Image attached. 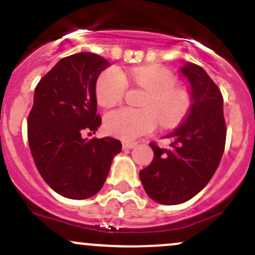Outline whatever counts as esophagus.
Instances as JSON below:
<instances>
[{"label": "esophagus", "instance_id": "1", "mask_svg": "<svg viewBox=\"0 0 255 255\" xmlns=\"http://www.w3.org/2000/svg\"><path fill=\"white\" fill-rule=\"evenodd\" d=\"M135 146V142H123V148L124 149H132Z\"/></svg>", "mask_w": 255, "mask_h": 255}]
</instances>
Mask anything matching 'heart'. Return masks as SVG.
Returning <instances> with one entry per match:
<instances>
[{"label":"heart","mask_w":255,"mask_h":255,"mask_svg":"<svg viewBox=\"0 0 255 255\" xmlns=\"http://www.w3.org/2000/svg\"><path fill=\"white\" fill-rule=\"evenodd\" d=\"M131 79L136 85L148 90L143 100V109L124 108L109 112L105 127L111 135L124 141H133L152 132L158 124L170 127L179 122L187 112L190 100L181 89L175 86V76L159 67H138L131 70ZM128 83L124 74L117 68L106 70L98 78L96 96L101 106H116L124 97Z\"/></svg>","instance_id":"b5f03b06"}]
</instances>
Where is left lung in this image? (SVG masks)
Wrapping results in <instances>:
<instances>
[{"label":"left lung","instance_id":"left-lung-1","mask_svg":"<svg viewBox=\"0 0 255 255\" xmlns=\"http://www.w3.org/2000/svg\"><path fill=\"white\" fill-rule=\"evenodd\" d=\"M180 72L190 85L191 105L182 124L165 137L168 149L150 143L154 157L139 171L150 199L159 204L187 202L210 181L223 157L226 141L224 100L207 72L185 63Z\"/></svg>","mask_w":255,"mask_h":255}]
</instances>
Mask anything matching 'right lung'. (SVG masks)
<instances>
[{
  "instance_id": "obj_1",
  "label": "right lung",
  "mask_w": 255,
  "mask_h": 255,
  "mask_svg": "<svg viewBox=\"0 0 255 255\" xmlns=\"http://www.w3.org/2000/svg\"><path fill=\"white\" fill-rule=\"evenodd\" d=\"M103 57L80 52L63 58L43 76L28 117V141L46 183L65 198L86 199L100 192L122 142L84 138L102 124L96 83L108 68Z\"/></svg>"
}]
</instances>
